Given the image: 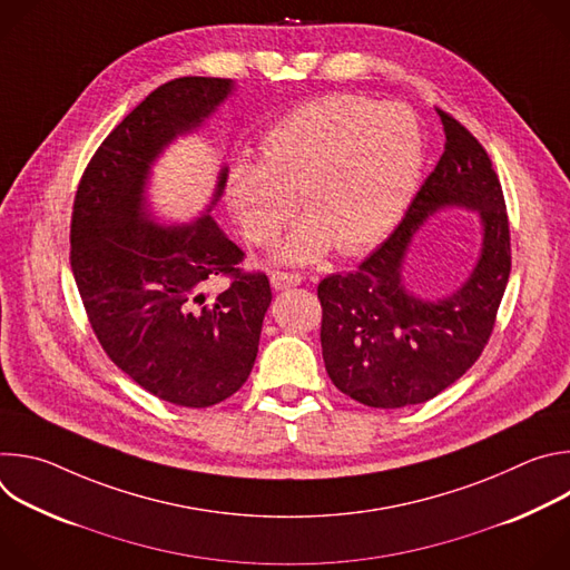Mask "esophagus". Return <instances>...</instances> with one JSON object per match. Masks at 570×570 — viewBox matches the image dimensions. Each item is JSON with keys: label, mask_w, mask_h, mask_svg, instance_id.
<instances>
[{"label": "esophagus", "mask_w": 570, "mask_h": 570, "mask_svg": "<svg viewBox=\"0 0 570 570\" xmlns=\"http://www.w3.org/2000/svg\"><path fill=\"white\" fill-rule=\"evenodd\" d=\"M302 284V277L297 273H284V271H275L271 275V286L275 291H286V288H293V286H299Z\"/></svg>", "instance_id": "esophagus-1"}]
</instances>
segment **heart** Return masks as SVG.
I'll return each instance as SVG.
<instances>
[{"mask_svg":"<svg viewBox=\"0 0 570 570\" xmlns=\"http://www.w3.org/2000/svg\"><path fill=\"white\" fill-rule=\"evenodd\" d=\"M259 153L227 169L229 214L255 246H273L299 196L308 218L282 257L308 262L332 243L341 253H361L396 225L422 174L424 139L409 108L330 95L275 121Z\"/></svg>","mask_w":570,"mask_h":570,"instance_id":"b5f03b06","label":"heart"}]
</instances>
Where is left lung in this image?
<instances>
[{
  "label": "left lung",
  "instance_id": "left-lung-1",
  "mask_svg": "<svg viewBox=\"0 0 570 570\" xmlns=\"http://www.w3.org/2000/svg\"><path fill=\"white\" fill-rule=\"evenodd\" d=\"M435 110L444 153L409 212L354 273L317 284L324 367L341 392L370 409L424 403L455 383L490 343L510 279L508 207L492 159L455 117ZM449 204L479 212L483 253L460 292L429 303L404 291L400 264L425 216Z\"/></svg>",
  "mask_w": 570,
  "mask_h": 570
}]
</instances>
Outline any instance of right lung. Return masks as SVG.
Instances as JSON below:
<instances>
[{
  "instance_id": "add662e5",
  "label": "right lung",
  "mask_w": 570,
  "mask_h": 570,
  "mask_svg": "<svg viewBox=\"0 0 570 570\" xmlns=\"http://www.w3.org/2000/svg\"><path fill=\"white\" fill-rule=\"evenodd\" d=\"M229 90V78L207 76L153 90L97 148L71 212L69 262L97 341L137 385L185 409H209L248 381L273 299L266 273L240 268L246 255L212 216L183 227L146 216L153 159ZM214 278L228 286L212 298Z\"/></svg>"
}]
</instances>
